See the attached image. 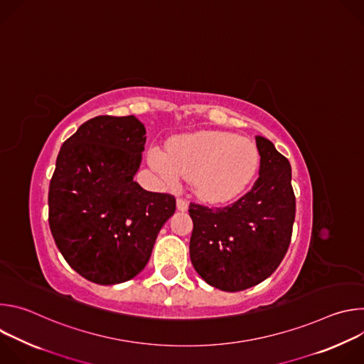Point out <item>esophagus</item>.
I'll return each mask as SVG.
<instances>
[{
  "mask_svg": "<svg viewBox=\"0 0 364 364\" xmlns=\"http://www.w3.org/2000/svg\"><path fill=\"white\" fill-rule=\"evenodd\" d=\"M177 209L181 212H186L188 209V203L183 197H177Z\"/></svg>",
  "mask_w": 364,
  "mask_h": 364,
  "instance_id": "1",
  "label": "esophagus"
}]
</instances>
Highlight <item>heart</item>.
I'll return each mask as SVG.
<instances>
[{"mask_svg":"<svg viewBox=\"0 0 364 364\" xmlns=\"http://www.w3.org/2000/svg\"><path fill=\"white\" fill-rule=\"evenodd\" d=\"M149 164L168 184L193 178L197 196L220 203L239 196L259 168L256 145L226 132H193L174 139L168 151L152 148Z\"/></svg>","mask_w":364,"mask_h":364,"instance_id":"b5f03b06","label":"heart"}]
</instances>
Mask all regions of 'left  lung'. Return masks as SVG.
I'll return each mask as SVG.
<instances>
[{
	"label": "left lung",
	"mask_w": 364,
	"mask_h": 364,
	"mask_svg": "<svg viewBox=\"0 0 364 364\" xmlns=\"http://www.w3.org/2000/svg\"><path fill=\"white\" fill-rule=\"evenodd\" d=\"M259 177L250 191L225 207L190 203V259L209 285L237 292L265 281L284 259L295 219L289 161L256 136Z\"/></svg>",
	"instance_id": "obj_1"
}]
</instances>
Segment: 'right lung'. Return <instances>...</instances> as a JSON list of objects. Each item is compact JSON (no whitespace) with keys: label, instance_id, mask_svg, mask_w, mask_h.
I'll return each mask as SVG.
<instances>
[{"label":"right lung","instance_id":"add662e5","mask_svg":"<svg viewBox=\"0 0 364 364\" xmlns=\"http://www.w3.org/2000/svg\"><path fill=\"white\" fill-rule=\"evenodd\" d=\"M134 115H102L63 142L48 188V225L66 262L100 285L132 279L148 264L176 198L134 176L145 145Z\"/></svg>","mask_w":364,"mask_h":364}]
</instances>
